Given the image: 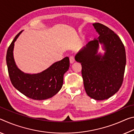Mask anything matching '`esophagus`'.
<instances>
[{
	"instance_id": "34e87169",
	"label": "esophagus",
	"mask_w": 134,
	"mask_h": 134,
	"mask_svg": "<svg viewBox=\"0 0 134 134\" xmlns=\"http://www.w3.org/2000/svg\"><path fill=\"white\" fill-rule=\"evenodd\" d=\"M69 60H70V63H72L74 62V61H75V58H74V56L72 55L69 57Z\"/></svg>"
}]
</instances>
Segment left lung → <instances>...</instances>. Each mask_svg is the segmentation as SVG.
<instances>
[{
  "mask_svg": "<svg viewBox=\"0 0 134 134\" xmlns=\"http://www.w3.org/2000/svg\"><path fill=\"white\" fill-rule=\"evenodd\" d=\"M93 25L99 34V40H92L75 56L82 66V76L85 90L93 99L110 98L119 91L124 80L126 52L119 36L100 23ZM104 44V56L97 55L98 42Z\"/></svg>",
  "mask_w": 134,
  "mask_h": 134,
  "instance_id": "1",
  "label": "left lung"
}]
</instances>
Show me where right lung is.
<instances>
[{
    "mask_svg": "<svg viewBox=\"0 0 134 134\" xmlns=\"http://www.w3.org/2000/svg\"><path fill=\"white\" fill-rule=\"evenodd\" d=\"M21 32L15 36L6 53V64L10 81L15 88L31 99L42 100L51 98L62 87L63 75L70 66L69 58L66 57L55 62L41 73L24 74L18 68L13 57L14 43Z\"/></svg>",
    "mask_w": 134,
    "mask_h": 134,
    "instance_id": "right-lung-1",
    "label": "right lung"
}]
</instances>
